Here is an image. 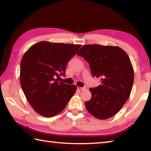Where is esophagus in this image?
Returning a JSON list of instances; mask_svg holds the SVG:
<instances>
[{"instance_id":"obj_1","label":"esophagus","mask_w":151,"mask_h":151,"mask_svg":"<svg viewBox=\"0 0 151 151\" xmlns=\"http://www.w3.org/2000/svg\"><path fill=\"white\" fill-rule=\"evenodd\" d=\"M77 89L80 91H82V90H83V89H84L85 88L84 87H77Z\"/></svg>"}]
</instances>
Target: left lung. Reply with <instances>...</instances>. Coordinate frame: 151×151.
<instances>
[{"label": "left lung", "mask_w": 151, "mask_h": 151, "mask_svg": "<svg viewBox=\"0 0 151 151\" xmlns=\"http://www.w3.org/2000/svg\"><path fill=\"white\" fill-rule=\"evenodd\" d=\"M89 63L93 76L101 84L89 88L90 101L85 102L90 114L99 119L113 117L129 99L134 83V69L128 54L115 46L86 45L77 52Z\"/></svg>", "instance_id": "left-lung-1"}]
</instances>
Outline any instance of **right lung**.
Returning a JSON list of instances; mask_svg holds the SVG:
<instances>
[{"instance_id":"obj_1","label":"right lung","mask_w":151,"mask_h":151,"mask_svg":"<svg viewBox=\"0 0 151 151\" xmlns=\"http://www.w3.org/2000/svg\"><path fill=\"white\" fill-rule=\"evenodd\" d=\"M81 45L41 41L28 49L21 62L20 81L24 94L37 114L46 117L60 113L75 94L76 86L58 82L69 61Z\"/></svg>"}]
</instances>
